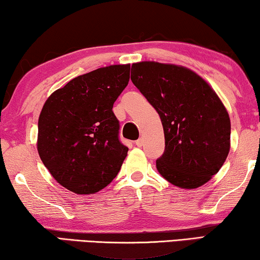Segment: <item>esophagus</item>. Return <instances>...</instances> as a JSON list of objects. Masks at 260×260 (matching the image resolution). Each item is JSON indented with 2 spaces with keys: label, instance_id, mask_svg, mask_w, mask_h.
I'll list each match as a JSON object with an SVG mask.
<instances>
[{
  "label": "esophagus",
  "instance_id": "1",
  "mask_svg": "<svg viewBox=\"0 0 260 260\" xmlns=\"http://www.w3.org/2000/svg\"><path fill=\"white\" fill-rule=\"evenodd\" d=\"M135 144H136L137 147H142V145H143V138H138V140L135 142Z\"/></svg>",
  "mask_w": 260,
  "mask_h": 260
}]
</instances>
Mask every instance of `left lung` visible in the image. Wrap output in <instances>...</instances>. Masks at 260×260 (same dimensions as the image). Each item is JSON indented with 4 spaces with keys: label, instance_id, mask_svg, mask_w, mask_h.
<instances>
[{
    "label": "left lung",
    "instance_id": "left-lung-1",
    "mask_svg": "<svg viewBox=\"0 0 260 260\" xmlns=\"http://www.w3.org/2000/svg\"><path fill=\"white\" fill-rule=\"evenodd\" d=\"M131 80L161 118L166 148L158 173L182 189L208 182L231 147L229 112L211 85L187 67L156 61L133 63Z\"/></svg>",
    "mask_w": 260,
    "mask_h": 260
}]
</instances>
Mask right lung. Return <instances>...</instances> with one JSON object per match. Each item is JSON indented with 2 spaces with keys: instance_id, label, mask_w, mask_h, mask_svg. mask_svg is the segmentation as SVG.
<instances>
[{
  "instance_id": "add662e5",
  "label": "right lung",
  "mask_w": 260,
  "mask_h": 260,
  "mask_svg": "<svg viewBox=\"0 0 260 260\" xmlns=\"http://www.w3.org/2000/svg\"><path fill=\"white\" fill-rule=\"evenodd\" d=\"M130 65H111L70 80L49 95L38 124V152L58 183L94 194L117 176L127 155L113 103L126 87Z\"/></svg>"
}]
</instances>
